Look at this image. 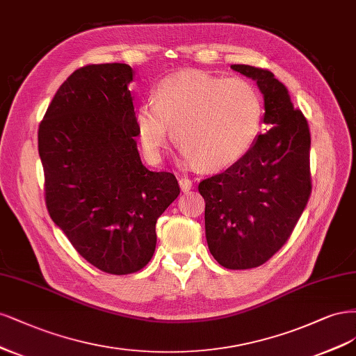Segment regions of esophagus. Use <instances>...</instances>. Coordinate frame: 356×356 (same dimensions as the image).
I'll return each mask as SVG.
<instances>
[{"label":"esophagus","instance_id":"obj_1","mask_svg":"<svg viewBox=\"0 0 356 356\" xmlns=\"http://www.w3.org/2000/svg\"><path fill=\"white\" fill-rule=\"evenodd\" d=\"M179 185H180V189L181 192H189L192 189V181L186 177H183L179 180Z\"/></svg>","mask_w":356,"mask_h":356}]
</instances>
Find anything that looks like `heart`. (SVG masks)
<instances>
[{"label": "heart", "mask_w": 356, "mask_h": 356, "mask_svg": "<svg viewBox=\"0 0 356 356\" xmlns=\"http://www.w3.org/2000/svg\"><path fill=\"white\" fill-rule=\"evenodd\" d=\"M263 115V99L247 79L191 71L170 75L155 87L154 99L136 111V129L151 159L161 156L170 127L185 163L220 171L253 149Z\"/></svg>", "instance_id": "1"}]
</instances>
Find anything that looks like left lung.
<instances>
[{"instance_id":"left-lung-1","label":"left lung","mask_w":356,"mask_h":356,"mask_svg":"<svg viewBox=\"0 0 356 356\" xmlns=\"http://www.w3.org/2000/svg\"><path fill=\"white\" fill-rule=\"evenodd\" d=\"M254 79L265 100L263 122L253 149L223 173L204 179L205 236L213 257L226 269L266 263L289 241L311 197V133L294 109L289 90L261 67L232 65Z\"/></svg>"}]
</instances>
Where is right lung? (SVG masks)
<instances>
[{
  "mask_svg": "<svg viewBox=\"0 0 356 356\" xmlns=\"http://www.w3.org/2000/svg\"><path fill=\"white\" fill-rule=\"evenodd\" d=\"M125 63L87 65L59 87L38 129L51 220L97 269H143L155 225L180 193L175 175L143 164Z\"/></svg>",
  "mask_w": 356,
  "mask_h": 356,
  "instance_id": "add662e5",
  "label": "right lung"
}]
</instances>
